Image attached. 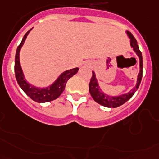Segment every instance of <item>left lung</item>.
<instances>
[{"instance_id": "obj_1", "label": "left lung", "mask_w": 159, "mask_h": 159, "mask_svg": "<svg viewBox=\"0 0 159 159\" xmlns=\"http://www.w3.org/2000/svg\"><path fill=\"white\" fill-rule=\"evenodd\" d=\"M127 34H128L129 38L131 39V46L132 47L133 50L136 52V54L138 55L139 59H140V72H139L138 74L137 84H136V87L133 88L131 91L128 92V93L123 94V95L118 96V97H111V96H109L107 94H105L104 93H102L100 87H99V85H98L97 79H96L95 73L93 71V75H92L91 80H90L89 85V93H90L91 96L93 98V100L96 102H98V104L106 106V107H109V108H116L118 106H120L123 104H124L126 102H128L130 98L134 95V93H136L139 86H140L141 79H142V54H141V52L139 49L137 41H136V40L133 36V35L130 31H127Z\"/></svg>"}]
</instances>
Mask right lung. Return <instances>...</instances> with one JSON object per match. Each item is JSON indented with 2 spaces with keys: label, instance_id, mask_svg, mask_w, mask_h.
<instances>
[{
  "label": "right lung",
  "instance_id": "1",
  "mask_svg": "<svg viewBox=\"0 0 159 159\" xmlns=\"http://www.w3.org/2000/svg\"><path fill=\"white\" fill-rule=\"evenodd\" d=\"M31 30V29H30L27 33L25 34L20 44L17 48L16 54H15V62H14L15 78H16L17 82L21 87V89H23L25 93L33 101L39 102V103L51 102V101L57 99L59 96L61 95V93L65 89L67 80L70 77L73 76L75 74H76L79 68H74L71 70H66L57 78V80L55 81L53 84L49 87L45 88V89H38V88L34 87L30 84H28L24 79L23 70L21 68L20 61H19V52H20L21 48L23 46V44H24L25 40H26V38H27V35Z\"/></svg>",
  "mask_w": 159,
  "mask_h": 159
}]
</instances>
